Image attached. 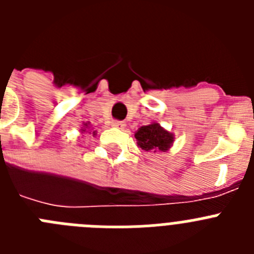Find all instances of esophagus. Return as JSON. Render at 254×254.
Returning a JSON list of instances; mask_svg holds the SVG:
<instances>
[{
  "mask_svg": "<svg viewBox=\"0 0 254 254\" xmlns=\"http://www.w3.org/2000/svg\"><path fill=\"white\" fill-rule=\"evenodd\" d=\"M112 126H113V127H117V128H125V127H126V123L123 122V121L114 120L113 122H112Z\"/></svg>",
  "mask_w": 254,
  "mask_h": 254,
  "instance_id": "esophagus-1",
  "label": "esophagus"
}]
</instances>
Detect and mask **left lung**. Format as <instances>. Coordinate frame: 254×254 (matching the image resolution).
Masks as SVG:
<instances>
[{"label": "left lung", "instance_id": "8db88e82", "mask_svg": "<svg viewBox=\"0 0 254 254\" xmlns=\"http://www.w3.org/2000/svg\"><path fill=\"white\" fill-rule=\"evenodd\" d=\"M134 137L137 140V145L145 151H167L173 142V136L163 129L159 123H152L149 126H142Z\"/></svg>", "mask_w": 254, "mask_h": 254}]
</instances>
